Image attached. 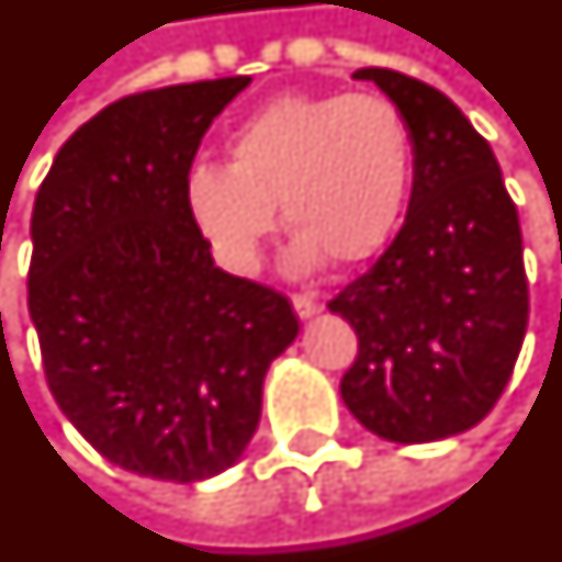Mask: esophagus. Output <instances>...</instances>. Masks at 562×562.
Instances as JSON below:
<instances>
[{
  "instance_id": "34e87169",
  "label": "esophagus",
  "mask_w": 562,
  "mask_h": 562,
  "mask_svg": "<svg viewBox=\"0 0 562 562\" xmlns=\"http://www.w3.org/2000/svg\"><path fill=\"white\" fill-rule=\"evenodd\" d=\"M292 304H294V313L301 316V319H310V316H316L322 310V301L316 294H307V292H297L292 294Z\"/></svg>"
}]
</instances>
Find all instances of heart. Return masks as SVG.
<instances>
[{
    "instance_id": "obj_1",
    "label": "heart",
    "mask_w": 562,
    "mask_h": 562,
    "mask_svg": "<svg viewBox=\"0 0 562 562\" xmlns=\"http://www.w3.org/2000/svg\"><path fill=\"white\" fill-rule=\"evenodd\" d=\"M414 176L407 117L380 93H289L243 121L227 167L200 164L186 182L188 213L227 268L249 273L277 231H297L289 268L331 255L356 268L386 249Z\"/></svg>"
}]
</instances>
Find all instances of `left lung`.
Segmentation results:
<instances>
[{
    "label": "left lung",
    "mask_w": 562,
    "mask_h": 562,
    "mask_svg": "<svg viewBox=\"0 0 562 562\" xmlns=\"http://www.w3.org/2000/svg\"><path fill=\"white\" fill-rule=\"evenodd\" d=\"M352 78L374 81L407 117L414 191L386 252L328 301L359 337L340 395L386 441H441L493 411L524 347L517 206L490 143L441 90L380 66Z\"/></svg>",
    "instance_id": "left-lung-1"
}]
</instances>
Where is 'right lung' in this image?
Here are the masks:
<instances>
[{
    "label": "right lung",
    "instance_id": "add662e5",
    "mask_svg": "<svg viewBox=\"0 0 562 562\" xmlns=\"http://www.w3.org/2000/svg\"><path fill=\"white\" fill-rule=\"evenodd\" d=\"M249 81L121 97L35 194L26 292L50 395L93 450L158 481L240 459L270 362L301 328L285 294L215 268L188 213L200 139Z\"/></svg>",
    "mask_w": 562,
    "mask_h": 562
}]
</instances>
